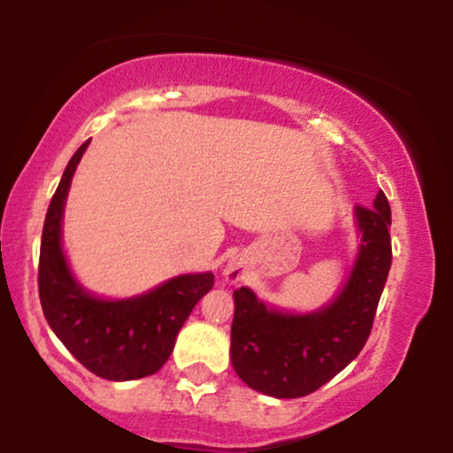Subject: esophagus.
<instances>
[{"label":"esophagus","instance_id":"34e87169","mask_svg":"<svg viewBox=\"0 0 453 453\" xmlns=\"http://www.w3.org/2000/svg\"><path fill=\"white\" fill-rule=\"evenodd\" d=\"M223 274H226V280H230V283H238V280L244 279V266L236 259H232L226 270H223Z\"/></svg>","mask_w":453,"mask_h":453}]
</instances>
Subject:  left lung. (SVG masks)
Here are the masks:
<instances>
[{
  "label": "left lung",
  "mask_w": 453,
  "mask_h": 453,
  "mask_svg": "<svg viewBox=\"0 0 453 453\" xmlns=\"http://www.w3.org/2000/svg\"><path fill=\"white\" fill-rule=\"evenodd\" d=\"M362 244L334 303L309 315L268 309L249 288L234 292L232 366L249 388L274 398H300L319 389L349 364L371 336L375 311L392 266L388 197L372 209L356 206Z\"/></svg>",
  "instance_id": "obj_1"
}]
</instances>
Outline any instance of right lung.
I'll list each match as a JSON object with an SVG mask.
<instances>
[{
    "label": "right lung",
    "instance_id": "add662e5",
    "mask_svg": "<svg viewBox=\"0 0 453 453\" xmlns=\"http://www.w3.org/2000/svg\"><path fill=\"white\" fill-rule=\"evenodd\" d=\"M87 144L89 140L72 155L46 212L38 266L40 304L55 334L87 371L108 381H132L164 366L185 319L211 292L215 274H180L127 300L96 298L76 283L61 249V217Z\"/></svg>",
    "mask_w": 453,
    "mask_h": 453
}]
</instances>
